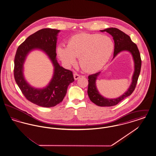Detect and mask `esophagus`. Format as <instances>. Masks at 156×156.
I'll return each instance as SVG.
<instances>
[{
    "instance_id": "1",
    "label": "esophagus",
    "mask_w": 156,
    "mask_h": 156,
    "mask_svg": "<svg viewBox=\"0 0 156 156\" xmlns=\"http://www.w3.org/2000/svg\"><path fill=\"white\" fill-rule=\"evenodd\" d=\"M74 78L75 80H77L80 78V75L78 74L77 73H74Z\"/></svg>"
}]
</instances>
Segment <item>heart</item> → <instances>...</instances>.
<instances>
[{
	"instance_id": "1",
	"label": "heart",
	"mask_w": 156,
	"mask_h": 156,
	"mask_svg": "<svg viewBox=\"0 0 156 156\" xmlns=\"http://www.w3.org/2000/svg\"><path fill=\"white\" fill-rule=\"evenodd\" d=\"M114 47V42L109 36L81 33L70 37L67 45H58L57 53L60 60L67 66L75 64L76 57H79L83 70L95 73L108 62Z\"/></svg>"
}]
</instances>
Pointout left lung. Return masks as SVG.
<instances>
[{"label":"left lung","instance_id":"1","mask_svg":"<svg viewBox=\"0 0 156 156\" xmlns=\"http://www.w3.org/2000/svg\"><path fill=\"white\" fill-rule=\"evenodd\" d=\"M101 32L106 31L113 37L115 43L113 58L122 51L129 52L132 55L134 61V73L132 78V82L129 88L121 96L116 98H107L103 97L97 89L98 76L101 72L88 76V95L90 100L99 106H112L119 103L126 97L130 96L134 91L137 84L138 78L141 69V60L140 54L137 46L132 41L130 37L117 28H108L100 30Z\"/></svg>","mask_w":156,"mask_h":156}]
</instances>
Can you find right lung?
Returning a JSON list of instances; mask_svg holds the SVG:
<instances>
[{"instance_id":"1","label":"right lung","mask_w":156,"mask_h":156,"mask_svg":"<svg viewBox=\"0 0 156 156\" xmlns=\"http://www.w3.org/2000/svg\"><path fill=\"white\" fill-rule=\"evenodd\" d=\"M59 31L52 29L37 31L19 46L15 55L14 76L16 83L27 100L42 107L51 108L61 102L66 95L68 85L74 81L73 72L60 66L56 58V44ZM35 49L44 52L54 67L52 80L43 89L31 86L23 73V64L27 55Z\"/></svg>"}]
</instances>
